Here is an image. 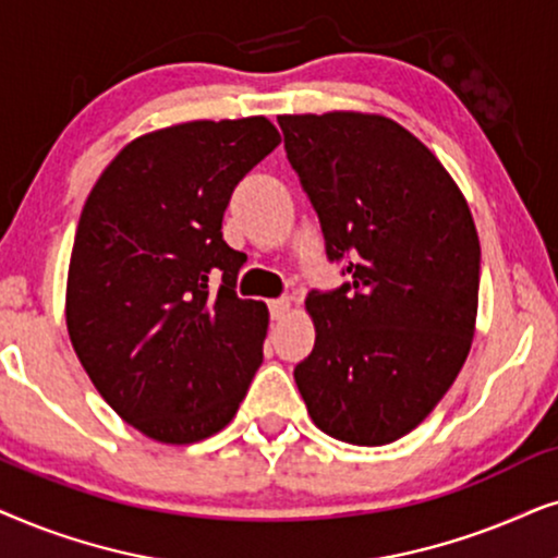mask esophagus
Masks as SVG:
<instances>
[{
	"label": "esophagus",
	"instance_id": "34e87169",
	"mask_svg": "<svg viewBox=\"0 0 558 558\" xmlns=\"http://www.w3.org/2000/svg\"><path fill=\"white\" fill-rule=\"evenodd\" d=\"M291 299H288V295H283V299H275V301H270V314H272V318L275 322H280V318H286L288 314H291Z\"/></svg>",
	"mask_w": 558,
	"mask_h": 558
}]
</instances>
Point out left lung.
Here are the masks:
<instances>
[{"label":"left lung","mask_w":558,"mask_h":558,"mask_svg":"<svg viewBox=\"0 0 558 558\" xmlns=\"http://www.w3.org/2000/svg\"><path fill=\"white\" fill-rule=\"evenodd\" d=\"M286 153L349 280L311 291L316 344L295 367L311 421L383 447L447 396L470 354L480 236L439 158L398 122L362 111L280 114Z\"/></svg>","instance_id":"obj_1"}]
</instances>
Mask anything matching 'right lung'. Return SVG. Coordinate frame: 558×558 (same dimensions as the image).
Wrapping results in <instances>:
<instances>
[{
	"mask_svg": "<svg viewBox=\"0 0 558 558\" xmlns=\"http://www.w3.org/2000/svg\"><path fill=\"white\" fill-rule=\"evenodd\" d=\"M278 145L267 117L173 124L124 145L88 193L65 326L99 396L147 439L219 434L263 365L270 314L236 299L244 255L221 219Z\"/></svg>",
	"mask_w": 558,
	"mask_h": 558,
	"instance_id": "obj_1",
	"label": "right lung"
}]
</instances>
